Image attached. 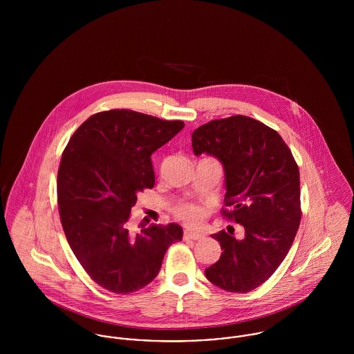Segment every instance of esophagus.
Here are the masks:
<instances>
[{
  "instance_id": "1",
  "label": "esophagus",
  "mask_w": 354,
  "mask_h": 354,
  "mask_svg": "<svg viewBox=\"0 0 354 354\" xmlns=\"http://www.w3.org/2000/svg\"><path fill=\"white\" fill-rule=\"evenodd\" d=\"M203 236L201 233H196L194 230H185L184 232V240H202Z\"/></svg>"
}]
</instances>
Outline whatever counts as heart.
Wrapping results in <instances>:
<instances>
[{
  "mask_svg": "<svg viewBox=\"0 0 354 354\" xmlns=\"http://www.w3.org/2000/svg\"><path fill=\"white\" fill-rule=\"evenodd\" d=\"M174 214L177 218L188 223H196L199 219H202L204 209L195 203L183 202L174 207Z\"/></svg>",
  "mask_w": 354,
  "mask_h": 354,
  "instance_id": "heart-1",
  "label": "heart"
}]
</instances>
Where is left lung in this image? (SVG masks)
<instances>
[{"label":"left lung","mask_w":354,"mask_h":354,"mask_svg":"<svg viewBox=\"0 0 354 354\" xmlns=\"http://www.w3.org/2000/svg\"><path fill=\"white\" fill-rule=\"evenodd\" d=\"M195 155L221 160L225 169L223 216L240 223L237 240L221 230L212 234L222 254L205 268L207 279L234 293L264 283L283 261L301 221L300 171L279 133L247 115L212 120L192 133Z\"/></svg>","instance_id":"obj_1"}]
</instances>
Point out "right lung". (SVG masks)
Masks as SVG:
<instances>
[{
  "label": "right lung",
  "instance_id": "1",
  "mask_svg": "<svg viewBox=\"0 0 354 354\" xmlns=\"http://www.w3.org/2000/svg\"><path fill=\"white\" fill-rule=\"evenodd\" d=\"M183 121L114 109L86 120L62 152L57 176L59 219L76 259L103 289L136 292L158 275L167 248L183 239L177 223L129 230L138 194L155 184L152 152Z\"/></svg>",
  "mask_w": 354,
  "mask_h": 354
}]
</instances>
